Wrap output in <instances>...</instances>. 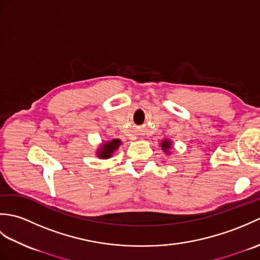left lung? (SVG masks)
<instances>
[{
    "label": "left lung",
    "instance_id": "left-lung-1",
    "mask_svg": "<svg viewBox=\"0 0 260 260\" xmlns=\"http://www.w3.org/2000/svg\"><path fill=\"white\" fill-rule=\"evenodd\" d=\"M171 146H172V143H171L170 140H164V141H162L161 147H162V150H163L165 153H170L169 151H170Z\"/></svg>",
    "mask_w": 260,
    "mask_h": 260
}]
</instances>
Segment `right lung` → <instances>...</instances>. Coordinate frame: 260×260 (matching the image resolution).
I'll use <instances>...</instances> for the list:
<instances>
[{"instance_id":"obj_1","label":"right lung","mask_w":260,"mask_h":260,"mask_svg":"<svg viewBox=\"0 0 260 260\" xmlns=\"http://www.w3.org/2000/svg\"><path fill=\"white\" fill-rule=\"evenodd\" d=\"M120 144H121L120 140H115V139L112 141L103 143V144L101 145V148H98L97 156L101 158H105V159L112 157L113 153L117 150Z\"/></svg>"}]
</instances>
